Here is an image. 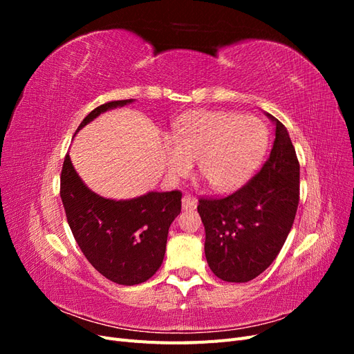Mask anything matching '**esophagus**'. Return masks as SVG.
Here are the masks:
<instances>
[{"instance_id": "esophagus-1", "label": "esophagus", "mask_w": 354, "mask_h": 354, "mask_svg": "<svg viewBox=\"0 0 354 354\" xmlns=\"http://www.w3.org/2000/svg\"><path fill=\"white\" fill-rule=\"evenodd\" d=\"M181 203H183V209H195L198 205V201L192 195H185L183 199H181Z\"/></svg>"}]
</instances>
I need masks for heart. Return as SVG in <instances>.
I'll use <instances>...</instances> for the list:
<instances>
[{
	"instance_id": "obj_1",
	"label": "heart",
	"mask_w": 354,
	"mask_h": 354,
	"mask_svg": "<svg viewBox=\"0 0 354 354\" xmlns=\"http://www.w3.org/2000/svg\"><path fill=\"white\" fill-rule=\"evenodd\" d=\"M269 133L255 116L230 112L192 111L174 125L164 152L171 176H185L196 160L199 176L214 189L239 187L266 153Z\"/></svg>"
}]
</instances>
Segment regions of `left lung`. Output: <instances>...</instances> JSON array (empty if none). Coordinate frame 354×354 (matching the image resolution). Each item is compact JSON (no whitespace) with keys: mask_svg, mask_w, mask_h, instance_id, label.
<instances>
[{"mask_svg":"<svg viewBox=\"0 0 354 354\" xmlns=\"http://www.w3.org/2000/svg\"><path fill=\"white\" fill-rule=\"evenodd\" d=\"M276 125L270 156L248 183L226 198H201L205 257L221 281L250 282L282 250L299 201V164L285 125Z\"/></svg>","mask_w":354,"mask_h":354,"instance_id":"8db88e82","label":"left lung"}]
</instances>
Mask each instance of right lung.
Wrapping results in <instances>:
<instances>
[{
	"label": "right lung",
	"mask_w": 354,
	"mask_h": 354,
	"mask_svg": "<svg viewBox=\"0 0 354 354\" xmlns=\"http://www.w3.org/2000/svg\"><path fill=\"white\" fill-rule=\"evenodd\" d=\"M133 102L115 100L99 106L84 118L77 133L100 113ZM60 198L75 241L106 279L131 286L156 273L165 255L168 229L181 211V192L106 199L84 185L68 153L60 176Z\"/></svg>",
	"instance_id": "obj_1"
}]
</instances>
